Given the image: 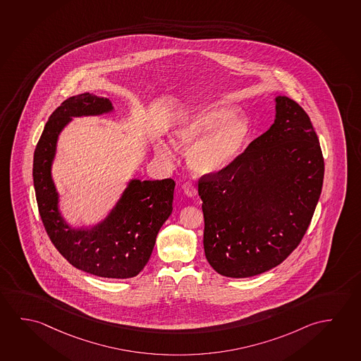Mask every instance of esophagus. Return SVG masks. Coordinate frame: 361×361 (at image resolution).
<instances>
[{
  "instance_id": "1",
  "label": "esophagus",
  "mask_w": 361,
  "mask_h": 361,
  "mask_svg": "<svg viewBox=\"0 0 361 361\" xmlns=\"http://www.w3.org/2000/svg\"><path fill=\"white\" fill-rule=\"evenodd\" d=\"M182 189H183L184 195H188V197H195L197 195V188H195V184L190 183V182H185L182 185Z\"/></svg>"
}]
</instances>
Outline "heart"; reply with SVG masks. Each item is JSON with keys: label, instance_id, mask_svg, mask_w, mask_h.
<instances>
[{"label": "heart", "instance_id": "1", "mask_svg": "<svg viewBox=\"0 0 361 361\" xmlns=\"http://www.w3.org/2000/svg\"><path fill=\"white\" fill-rule=\"evenodd\" d=\"M177 148H190L189 166L198 173H217L240 157L251 137V123L237 116V110L226 105H209L184 115L172 129ZM157 153L168 157L164 145Z\"/></svg>", "mask_w": 361, "mask_h": 361}]
</instances>
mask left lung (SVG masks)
Returning <instances> with one entry per match:
<instances>
[{
  "label": "left lung",
  "instance_id": "8db88e82",
  "mask_svg": "<svg viewBox=\"0 0 361 361\" xmlns=\"http://www.w3.org/2000/svg\"><path fill=\"white\" fill-rule=\"evenodd\" d=\"M324 157L307 113L276 97V119L231 166L203 174L207 261L245 279L283 262L309 228L324 182Z\"/></svg>",
  "mask_w": 361,
  "mask_h": 361
}]
</instances>
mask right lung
<instances>
[{
	"label": "right lung",
	"mask_w": 361,
	"mask_h": 361,
	"mask_svg": "<svg viewBox=\"0 0 361 361\" xmlns=\"http://www.w3.org/2000/svg\"><path fill=\"white\" fill-rule=\"evenodd\" d=\"M113 110L109 99L84 92L65 100L52 113L34 154L35 195L41 221L63 257L76 269L106 279H130L148 264L155 238L172 213L176 183L132 180L114 209L90 229H73L58 209V192L51 179L56 140L71 116L99 115Z\"/></svg>",
	"instance_id": "add662e5"
}]
</instances>
